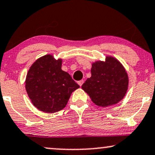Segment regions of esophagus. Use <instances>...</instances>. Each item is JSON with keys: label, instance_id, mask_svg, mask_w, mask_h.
Instances as JSON below:
<instances>
[{"label": "esophagus", "instance_id": "obj_1", "mask_svg": "<svg viewBox=\"0 0 155 155\" xmlns=\"http://www.w3.org/2000/svg\"><path fill=\"white\" fill-rule=\"evenodd\" d=\"M83 83H84V81H83V80H82V81H78V85H79L80 86H81V87L82 86V85H83Z\"/></svg>", "mask_w": 155, "mask_h": 155}]
</instances>
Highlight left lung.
Returning a JSON list of instances; mask_svg holds the SVG:
<instances>
[{
    "label": "left lung",
    "mask_w": 155,
    "mask_h": 155,
    "mask_svg": "<svg viewBox=\"0 0 155 155\" xmlns=\"http://www.w3.org/2000/svg\"><path fill=\"white\" fill-rule=\"evenodd\" d=\"M91 77L82 85L96 106L107 107L124 98L129 86V77L124 67L115 57L106 56L105 61L92 63Z\"/></svg>",
    "instance_id": "left-lung-1"
}]
</instances>
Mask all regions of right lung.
Returning a JSON list of instances; mask_svg holds the SVG:
<instances>
[{
    "mask_svg": "<svg viewBox=\"0 0 155 155\" xmlns=\"http://www.w3.org/2000/svg\"><path fill=\"white\" fill-rule=\"evenodd\" d=\"M62 59L46 54L37 59L26 74L25 87L28 98L37 109L45 113L57 112L68 104L79 85L62 70Z\"/></svg>",
    "mask_w": 155,
    "mask_h": 155,
    "instance_id": "obj_1",
    "label": "right lung"
}]
</instances>
